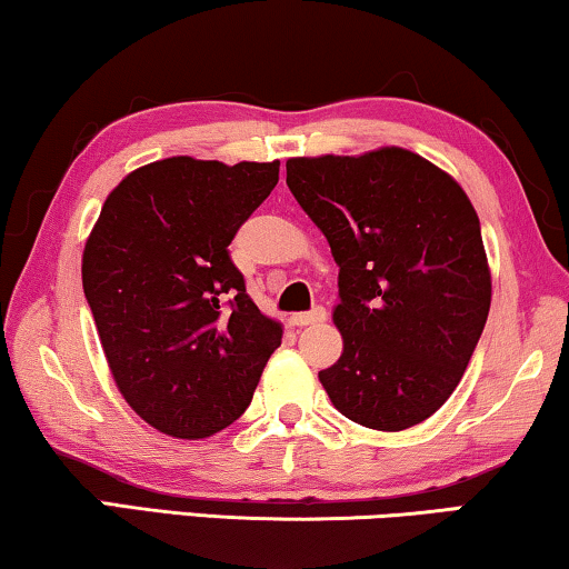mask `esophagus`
I'll list each match as a JSON object with an SVG mask.
<instances>
[{
  "label": "esophagus",
  "mask_w": 569,
  "mask_h": 569,
  "mask_svg": "<svg viewBox=\"0 0 569 569\" xmlns=\"http://www.w3.org/2000/svg\"><path fill=\"white\" fill-rule=\"evenodd\" d=\"M327 319V311L321 309V307H317V309H311V311H301V313H293L291 317V321L296 327H311V325H321V321Z\"/></svg>",
  "instance_id": "esophagus-1"
}]
</instances>
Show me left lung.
Masks as SVG:
<instances>
[{"label":"left lung","mask_w":569,"mask_h":569,"mask_svg":"<svg viewBox=\"0 0 569 569\" xmlns=\"http://www.w3.org/2000/svg\"><path fill=\"white\" fill-rule=\"evenodd\" d=\"M286 183L339 266L342 355L319 380L335 409L403 431L442 409L490 311L478 211L417 152L288 158Z\"/></svg>","instance_id":"1"}]
</instances>
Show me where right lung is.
I'll return each mask as SVG.
<instances>
[{
	"instance_id": "1",
	"label": "right lung",
	"mask_w": 569,
	"mask_h": 569,
	"mask_svg": "<svg viewBox=\"0 0 569 569\" xmlns=\"http://www.w3.org/2000/svg\"><path fill=\"white\" fill-rule=\"evenodd\" d=\"M278 166L173 156L109 191L81 258L101 350L130 409L176 439H207L248 409L283 325L230 260Z\"/></svg>"
}]
</instances>
